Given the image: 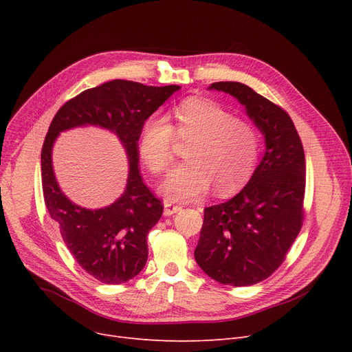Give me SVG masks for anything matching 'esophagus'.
Returning a JSON list of instances; mask_svg holds the SVG:
<instances>
[{
  "instance_id": "esophagus-1",
  "label": "esophagus",
  "mask_w": 352,
  "mask_h": 352,
  "mask_svg": "<svg viewBox=\"0 0 352 352\" xmlns=\"http://www.w3.org/2000/svg\"><path fill=\"white\" fill-rule=\"evenodd\" d=\"M181 210H182L181 206H175V204H173V202H170V201H165L164 202V214L165 215H173V214H175V212H178Z\"/></svg>"
}]
</instances>
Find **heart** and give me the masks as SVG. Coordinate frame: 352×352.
<instances>
[{
	"mask_svg": "<svg viewBox=\"0 0 352 352\" xmlns=\"http://www.w3.org/2000/svg\"><path fill=\"white\" fill-rule=\"evenodd\" d=\"M171 125L164 117L144 120L138 134V151L154 174L164 173L174 161V134L191 141L188 162L165 177L160 191L171 201H188L204 195L210 187L217 194L235 191L252 175L260 157V137L247 120L210 98L191 97L173 109Z\"/></svg>",
	"mask_w": 352,
	"mask_h": 352,
	"instance_id": "heart-1",
	"label": "heart"
}]
</instances>
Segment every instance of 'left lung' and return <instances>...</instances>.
<instances>
[{"mask_svg": "<svg viewBox=\"0 0 352 352\" xmlns=\"http://www.w3.org/2000/svg\"><path fill=\"white\" fill-rule=\"evenodd\" d=\"M241 102L265 137V154L247 186L223 204L204 210L198 245L199 268L224 285H254L278 268L304 221L305 155L287 111L245 84L221 81Z\"/></svg>", "mask_w": 352, "mask_h": 352, "instance_id": "obj_1", "label": "left lung"}]
</instances>
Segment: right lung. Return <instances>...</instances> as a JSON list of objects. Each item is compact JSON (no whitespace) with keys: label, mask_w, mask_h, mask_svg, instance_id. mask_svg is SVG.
I'll return each instance as SVG.
<instances>
[{"label":"right lung","mask_w":352,"mask_h":352,"mask_svg":"<svg viewBox=\"0 0 352 352\" xmlns=\"http://www.w3.org/2000/svg\"><path fill=\"white\" fill-rule=\"evenodd\" d=\"M178 85L153 87L113 80L82 91L67 101L52 118L41 151V179L47 210L82 270L104 284L126 283L146 264V235L158 223L164 204L142 182L138 161L140 128L168 100ZM97 124L114 132L130 162L124 194L105 209L88 210L69 201L52 170V145L61 131Z\"/></svg>","instance_id":"add662e5"}]
</instances>
